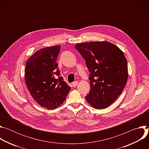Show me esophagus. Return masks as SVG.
I'll use <instances>...</instances> for the list:
<instances>
[{"label":"esophagus","instance_id":"esophagus-1","mask_svg":"<svg viewBox=\"0 0 149 149\" xmlns=\"http://www.w3.org/2000/svg\"><path fill=\"white\" fill-rule=\"evenodd\" d=\"M72 84V87H77V84H78V81H75L73 82Z\"/></svg>","mask_w":149,"mask_h":149}]
</instances>
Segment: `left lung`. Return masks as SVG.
Returning a JSON list of instances; mask_svg holds the SVG:
<instances>
[{
	"label": "left lung",
	"instance_id": "obj_1",
	"mask_svg": "<svg viewBox=\"0 0 149 149\" xmlns=\"http://www.w3.org/2000/svg\"><path fill=\"white\" fill-rule=\"evenodd\" d=\"M90 73V91L86 100L96 109L108 107L121 94L128 78L124 53L107 41L81 43L75 45Z\"/></svg>",
	"mask_w": 149,
	"mask_h": 149
}]
</instances>
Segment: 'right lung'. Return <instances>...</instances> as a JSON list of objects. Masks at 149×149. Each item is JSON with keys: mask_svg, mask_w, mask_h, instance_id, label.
<instances>
[{"mask_svg": "<svg viewBox=\"0 0 149 149\" xmlns=\"http://www.w3.org/2000/svg\"><path fill=\"white\" fill-rule=\"evenodd\" d=\"M60 46L40 49L27 61L25 70L27 88L42 107L54 109L63 103L71 87L60 77L56 62Z\"/></svg>", "mask_w": 149, "mask_h": 149, "instance_id": "1", "label": "right lung"}]
</instances>
